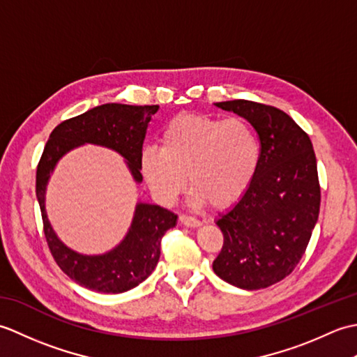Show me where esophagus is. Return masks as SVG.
<instances>
[{
  "instance_id": "1",
  "label": "esophagus",
  "mask_w": 357,
  "mask_h": 357,
  "mask_svg": "<svg viewBox=\"0 0 357 357\" xmlns=\"http://www.w3.org/2000/svg\"><path fill=\"white\" fill-rule=\"evenodd\" d=\"M179 221H181V224H184V225H187V227H199V225H201L199 219H196L195 216L181 215V216H179Z\"/></svg>"
}]
</instances>
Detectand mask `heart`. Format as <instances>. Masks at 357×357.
<instances>
[{"instance_id":"1","label":"heart","mask_w":357,"mask_h":357,"mask_svg":"<svg viewBox=\"0 0 357 357\" xmlns=\"http://www.w3.org/2000/svg\"><path fill=\"white\" fill-rule=\"evenodd\" d=\"M261 139L241 116L183 115L164 128L161 147L141 151L144 181L164 206H170L187 184L196 204L225 207L245 193L261 164Z\"/></svg>"}]
</instances>
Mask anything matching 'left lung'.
<instances>
[{
	"instance_id": "1",
	"label": "left lung",
	"mask_w": 357,
	"mask_h": 357,
	"mask_svg": "<svg viewBox=\"0 0 357 357\" xmlns=\"http://www.w3.org/2000/svg\"><path fill=\"white\" fill-rule=\"evenodd\" d=\"M216 107L238 113L261 139L253 183L216 225L224 244L213 271L234 287L261 290L291 275L317 222L321 185L308 135L273 105L233 100Z\"/></svg>"
}]
</instances>
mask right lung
<instances>
[{
  "label": "right lung",
  "mask_w": 357,
  "mask_h": 357,
  "mask_svg": "<svg viewBox=\"0 0 357 357\" xmlns=\"http://www.w3.org/2000/svg\"><path fill=\"white\" fill-rule=\"evenodd\" d=\"M159 105L102 104L58 124L45 144L36 167V198L40 202L44 236L53 259L75 282L101 293H123L141 284L155 270L161 239L176 225L173 211L151 204H138L130 230L121 244L101 256H84L67 248L56 238L45 215L44 193L53 167L67 151L81 144H98L126 158L135 181L141 183L139 158L151 115Z\"/></svg>",
  "instance_id": "add662e5"
}]
</instances>
